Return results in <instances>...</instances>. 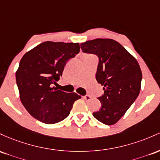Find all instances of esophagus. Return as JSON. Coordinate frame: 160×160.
I'll use <instances>...</instances> for the list:
<instances>
[{"label":"esophagus","mask_w":160,"mask_h":160,"mask_svg":"<svg viewBox=\"0 0 160 160\" xmlns=\"http://www.w3.org/2000/svg\"><path fill=\"white\" fill-rule=\"evenodd\" d=\"M83 98H84V99H85V100H91V97L89 96V95H85V96L83 97Z\"/></svg>","instance_id":"34e87169"}]
</instances>
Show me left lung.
<instances>
[{
	"instance_id": "8db88e82",
	"label": "left lung",
	"mask_w": 160,
	"mask_h": 160,
	"mask_svg": "<svg viewBox=\"0 0 160 160\" xmlns=\"http://www.w3.org/2000/svg\"><path fill=\"white\" fill-rule=\"evenodd\" d=\"M84 53L99 58L96 79L104 94L98 99L101 107L93 116L100 122L114 125L124 116L141 91L142 72L137 60L119 42L96 38L81 44Z\"/></svg>"
}]
</instances>
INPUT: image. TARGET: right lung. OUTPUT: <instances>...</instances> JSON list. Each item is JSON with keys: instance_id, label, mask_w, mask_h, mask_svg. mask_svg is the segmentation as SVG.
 Returning <instances> with one entry per match:
<instances>
[{"instance_id": "obj_1", "label": "right lung", "mask_w": 160, "mask_h": 160, "mask_svg": "<svg viewBox=\"0 0 160 160\" xmlns=\"http://www.w3.org/2000/svg\"><path fill=\"white\" fill-rule=\"evenodd\" d=\"M80 51L78 43L45 41L24 54L16 72L21 102L32 116L45 124L65 119L81 96L53 87L69 59Z\"/></svg>"}]
</instances>
